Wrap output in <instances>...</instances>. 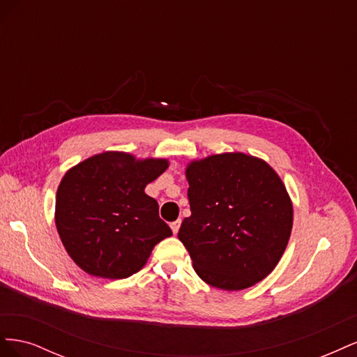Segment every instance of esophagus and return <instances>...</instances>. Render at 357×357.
<instances>
[{"instance_id":"1","label":"esophagus","mask_w":357,"mask_h":357,"mask_svg":"<svg viewBox=\"0 0 357 357\" xmlns=\"http://www.w3.org/2000/svg\"><path fill=\"white\" fill-rule=\"evenodd\" d=\"M180 225H181V222H180V220H176V222H172V223H171V231H172V234L177 235L178 229H180Z\"/></svg>"}]
</instances>
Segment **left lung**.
<instances>
[{"instance_id": "8db88e82", "label": "left lung", "mask_w": 357, "mask_h": 357, "mask_svg": "<svg viewBox=\"0 0 357 357\" xmlns=\"http://www.w3.org/2000/svg\"><path fill=\"white\" fill-rule=\"evenodd\" d=\"M192 214L181 223L193 269L222 290L252 287L282 259L294 226L283 180L261 158L226 152L186 165Z\"/></svg>"}]
</instances>
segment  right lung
Instances as JSON below:
<instances>
[{"mask_svg": "<svg viewBox=\"0 0 357 357\" xmlns=\"http://www.w3.org/2000/svg\"><path fill=\"white\" fill-rule=\"evenodd\" d=\"M168 165L165 158L102 152L66 172L55 223L75 265L89 275L119 280L147 264L155 245L172 235L156 199L144 192Z\"/></svg>", "mask_w": 357, "mask_h": 357, "instance_id": "obj_1", "label": "right lung"}]
</instances>
